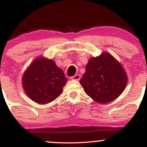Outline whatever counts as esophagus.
I'll list each match as a JSON object with an SVG mask.
<instances>
[{
	"label": "esophagus",
	"instance_id": "34e87169",
	"mask_svg": "<svg viewBox=\"0 0 147 147\" xmlns=\"http://www.w3.org/2000/svg\"><path fill=\"white\" fill-rule=\"evenodd\" d=\"M72 79V80H77V81H79V79H81V76L79 75H75V76H72V77H71V78H70Z\"/></svg>",
	"mask_w": 147,
	"mask_h": 147
}]
</instances>
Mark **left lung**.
Instances as JSON below:
<instances>
[{
  "label": "left lung",
  "mask_w": 147,
  "mask_h": 147,
  "mask_svg": "<svg viewBox=\"0 0 147 147\" xmlns=\"http://www.w3.org/2000/svg\"><path fill=\"white\" fill-rule=\"evenodd\" d=\"M127 75L122 65L107 52L92 57L79 82L88 95L100 104L117 99L125 89Z\"/></svg>",
  "instance_id": "1"
}]
</instances>
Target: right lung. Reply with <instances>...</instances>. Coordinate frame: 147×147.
I'll use <instances>...</instances> for the list:
<instances>
[{
  "instance_id": "1",
  "label": "right lung",
  "mask_w": 147,
  "mask_h": 147,
  "mask_svg": "<svg viewBox=\"0 0 147 147\" xmlns=\"http://www.w3.org/2000/svg\"><path fill=\"white\" fill-rule=\"evenodd\" d=\"M67 81L63 70L53 60L39 57L24 72L22 84L25 92L32 100L45 104L61 94Z\"/></svg>"
}]
</instances>
